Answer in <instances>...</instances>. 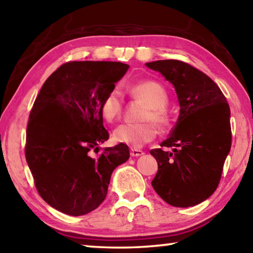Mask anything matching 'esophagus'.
<instances>
[{
  "label": "esophagus",
  "instance_id": "34e87169",
  "mask_svg": "<svg viewBox=\"0 0 253 253\" xmlns=\"http://www.w3.org/2000/svg\"><path fill=\"white\" fill-rule=\"evenodd\" d=\"M130 155L132 157H138V156L144 155V152L140 151V149H137V148H131L130 149Z\"/></svg>",
  "mask_w": 253,
  "mask_h": 253
}]
</instances>
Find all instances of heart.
<instances>
[{"label": "heart", "mask_w": 253, "mask_h": 253, "mask_svg": "<svg viewBox=\"0 0 253 253\" xmlns=\"http://www.w3.org/2000/svg\"><path fill=\"white\" fill-rule=\"evenodd\" d=\"M128 92L135 99L145 104L139 116V119L143 122L122 124L114 130L113 137L117 143L131 147H140L156 137L157 129L154 122L162 128L169 126V118L166 110L169 100L168 93L163 85L155 81L136 83L128 87ZM99 109L107 122L111 123L119 118L123 111V98L117 87L111 88L101 97Z\"/></svg>", "instance_id": "heart-1"}]
</instances>
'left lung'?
Here are the masks:
<instances>
[{"label":"left lung","instance_id":"1","mask_svg":"<svg viewBox=\"0 0 253 253\" xmlns=\"http://www.w3.org/2000/svg\"><path fill=\"white\" fill-rule=\"evenodd\" d=\"M146 66L174 85L181 107L170 136L161 144L173 152L151 151L158 165L152 185L166 203L194 207L220 183L232 140L229 104L209 76L186 62L158 60Z\"/></svg>","mask_w":253,"mask_h":253}]
</instances>
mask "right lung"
<instances>
[{
	"mask_svg": "<svg viewBox=\"0 0 253 253\" xmlns=\"http://www.w3.org/2000/svg\"><path fill=\"white\" fill-rule=\"evenodd\" d=\"M129 66L114 61H70L42 85L30 113L25 158L42 199L72 216L93 211L106 199L110 176L129 158L125 144L109 138L99 109L101 97Z\"/></svg>",
	"mask_w": 253,
	"mask_h": 253,
	"instance_id": "add662e5",
	"label": "right lung"
}]
</instances>
